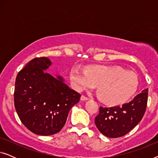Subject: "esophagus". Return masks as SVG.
I'll return each mask as SVG.
<instances>
[{"instance_id": "34e87169", "label": "esophagus", "mask_w": 158, "mask_h": 158, "mask_svg": "<svg viewBox=\"0 0 158 158\" xmlns=\"http://www.w3.org/2000/svg\"><path fill=\"white\" fill-rule=\"evenodd\" d=\"M81 101H87V100H88V97L84 96V95H82L81 97Z\"/></svg>"}]
</instances>
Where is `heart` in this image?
I'll use <instances>...</instances> for the list:
<instances>
[{"instance_id": "heart-1", "label": "heart", "mask_w": 158, "mask_h": 158, "mask_svg": "<svg viewBox=\"0 0 158 158\" xmlns=\"http://www.w3.org/2000/svg\"><path fill=\"white\" fill-rule=\"evenodd\" d=\"M70 80L78 91L93 89L98 85V94L110 104H118L130 98L139 86V78L135 73L118 66L96 64L87 67L86 71L74 66Z\"/></svg>"}]
</instances>
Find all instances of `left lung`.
<instances>
[{"mask_svg": "<svg viewBox=\"0 0 158 158\" xmlns=\"http://www.w3.org/2000/svg\"><path fill=\"white\" fill-rule=\"evenodd\" d=\"M148 88L122 106L99 109L95 124L101 134L109 138L122 137L133 129L143 117L148 103Z\"/></svg>", "mask_w": 158, "mask_h": 158, "instance_id": "1", "label": "left lung"}]
</instances>
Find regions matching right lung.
Here are the masks:
<instances>
[{
	"mask_svg": "<svg viewBox=\"0 0 158 158\" xmlns=\"http://www.w3.org/2000/svg\"><path fill=\"white\" fill-rule=\"evenodd\" d=\"M52 64L48 57H36L18 73L14 106L21 122L36 135L48 136L61 130L69 111L81 94L70 89L64 79L45 72Z\"/></svg>",
	"mask_w": 158,
	"mask_h": 158,
	"instance_id": "1",
	"label": "right lung"
}]
</instances>
